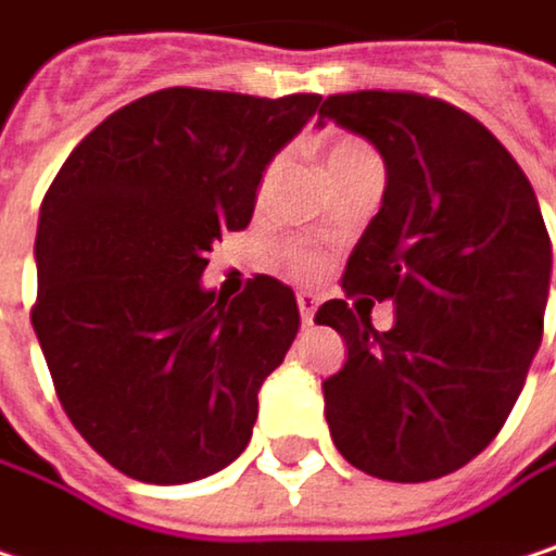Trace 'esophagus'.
<instances>
[{
  "label": "esophagus",
  "mask_w": 556,
  "mask_h": 556,
  "mask_svg": "<svg viewBox=\"0 0 556 556\" xmlns=\"http://www.w3.org/2000/svg\"><path fill=\"white\" fill-rule=\"evenodd\" d=\"M298 311H301V320H304V324H314V314H317V294L301 291V294H298Z\"/></svg>",
  "instance_id": "obj_1"
}]
</instances>
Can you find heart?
Masks as SVG:
<instances>
[{
  "instance_id": "heart-1",
  "label": "heart",
  "mask_w": 556,
  "mask_h": 556,
  "mask_svg": "<svg viewBox=\"0 0 556 556\" xmlns=\"http://www.w3.org/2000/svg\"><path fill=\"white\" fill-rule=\"evenodd\" d=\"M359 157H372L366 144H359V141H353V139H340V141H333V144H330V151H327V167L350 164V161H359ZM271 174H275V164L265 170L262 187L271 180ZM288 262H291V268H294V271H301V275L314 271V258H311L307 252H291V255H288Z\"/></svg>"
}]
</instances>
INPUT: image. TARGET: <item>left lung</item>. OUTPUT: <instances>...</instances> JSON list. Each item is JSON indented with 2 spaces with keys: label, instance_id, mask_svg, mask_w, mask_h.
Returning a JSON list of instances; mask_svg holds the SVG:
<instances>
[{
  "label": "left lung",
  "instance_id": "left-lung-1",
  "mask_svg": "<svg viewBox=\"0 0 556 556\" xmlns=\"http://www.w3.org/2000/svg\"><path fill=\"white\" fill-rule=\"evenodd\" d=\"M324 119L386 161L343 288L395 304L386 333L346 301L317 311L350 350L324 382V415L356 469L427 482L466 466L511 415L541 346L551 236L518 161L463 110L363 90L327 97Z\"/></svg>",
  "mask_w": 556,
  "mask_h": 556
}]
</instances>
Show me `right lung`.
<instances>
[{
	"label": "right lung",
	"mask_w": 556,
	"mask_h": 556,
	"mask_svg": "<svg viewBox=\"0 0 556 556\" xmlns=\"http://www.w3.org/2000/svg\"><path fill=\"white\" fill-rule=\"evenodd\" d=\"M317 106V93L157 90L103 119L48 187L31 324L71 424L119 472L180 485L245 450L298 301L271 275L232 301L200 275Z\"/></svg>",
	"instance_id": "obj_1"
}]
</instances>
